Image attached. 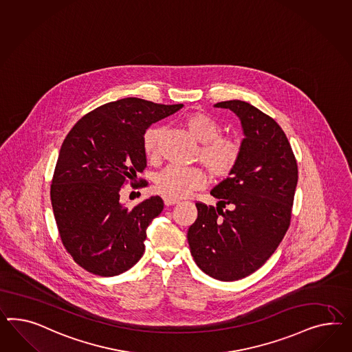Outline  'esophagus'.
<instances>
[{"mask_svg": "<svg viewBox=\"0 0 352 352\" xmlns=\"http://www.w3.org/2000/svg\"><path fill=\"white\" fill-rule=\"evenodd\" d=\"M164 204H165L166 206H173V205L178 204V200H175V199H170V197H164Z\"/></svg>", "mask_w": 352, "mask_h": 352, "instance_id": "obj_1", "label": "esophagus"}]
</instances>
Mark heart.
<instances>
[{"mask_svg": "<svg viewBox=\"0 0 352 352\" xmlns=\"http://www.w3.org/2000/svg\"><path fill=\"white\" fill-rule=\"evenodd\" d=\"M183 124L195 140L201 142L197 159L217 179H226L237 169L242 157V143L232 135L221 134V124L206 113L195 111L183 119ZM162 128L151 126L144 131L142 148L144 155L155 160L160 151ZM208 182L206 173L197 166H169L155 179L156 190L170 199H183L193 190H201Z\"/></svg>", "mask_w": 352, "mask_h": 352, "instance_id": "obj_1", "label": "heart"}]
</instances>
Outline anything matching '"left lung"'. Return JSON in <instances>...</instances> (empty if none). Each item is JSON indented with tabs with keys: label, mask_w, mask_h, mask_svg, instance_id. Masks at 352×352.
Listing matches in <instances>:
<instances>
[{
	"label": "left lung",
	"mask_w": 352,
	"mask_h": 352,
	"mask_svg": "<svg viewBox=\"0 0 352 352\" xmlns=\"http://www.w3.org/2000/svg\"><path fill=\"white\" fill-rule=\"evenodd\" d=\"M243 128L237 169L210 193L218 208L196 202L197 219L187 233L190 254L204 273L232 282L252 274L274 254L292 217L298 170L285 132L255 106L223 101ZM229 204L230 210H223Z\"/></svg>",
	"instance_id": "8db88e82"
}]
</instances>
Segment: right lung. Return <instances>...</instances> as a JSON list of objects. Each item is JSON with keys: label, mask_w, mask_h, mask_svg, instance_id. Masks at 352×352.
<instances>
[{"label": "right lung", "mask_w": 352, "mask_h": 352, "mask_svg": "<svg viewBox=\"0 0 352 352\" xmlns=\"http://www.w3.org/2000/svg\"><path fill=\"white\" fill-rule=\"evenodd\" d=\"M182 107L122 98L85 115L65 137L51 204L64 248L87 272L119 276L142 257L146 229L164 202L152 196L129 209L120 202V190L129 181L133 186L147 165L144 131Z\"/></svg>", "instance_id": "add662e5"}]
</instances>
